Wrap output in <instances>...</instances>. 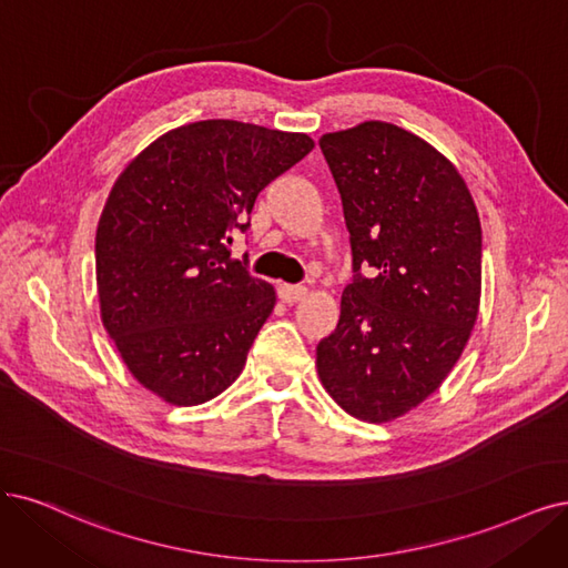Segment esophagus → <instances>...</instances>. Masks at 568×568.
Returning <instances> with one entry per match:
<instances>
[{"mask_svg":"<svg viewBox=\"0 0 568 568\" xmlns=\"http://www.w3.org/2000/svg\"><path fill=\"white\" fill-rule=\"evenodd\" d=\"M306 295H308V290H306L304 285H287V283H281V285H278V297H281L285 304H297V302H302Z\"/></svg>","mask_w":568,"mask_h":568,"instance_id":"1","label":"esophagus"}]
</instances>
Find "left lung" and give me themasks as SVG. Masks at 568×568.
<instances>
[{
  "label": "left lung",
  "mask_w": 568,
  "mask_h": 568,
  "mask_svg": "<svg viewBox=\"0 0 568 568\" xmlns=\"http://www.w3.org/2000/svg\"><path fill=\"white\" fill-rule=\"evenodd\" d=\"M321 150L342 194L353 283L316 367L344 412L386 424L433 395L470 339L479 215L454 163L393 123L325 133Z\"/></svg>",
  "instance_id": "left-lung-1"
}]
</instances>
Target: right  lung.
<instances>
[{
    "label": "right lung",
    "instance_id": "1",
    "mask_svg": "<svg viewBox=\"0 0 568 568\" xmlns=\"http://www.w3.org/2000/svg\"><path fill=\"white\" fill-rule=\"evenodd\" d=\"M311 150L306 133L207 119L156 138L116 178L95 231L100 318L161 400L203 405L239 379L276 292L229 245Z\"/></svg>",
    "mask_w": 568,
    "mask_h": 568
}]
</instances>
